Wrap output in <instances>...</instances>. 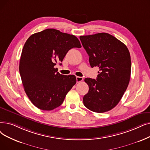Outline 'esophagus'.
I'll list each match as a JSON object with an SVG mask.
<instances>
[{"label":"esophagus","instance_id":"1","mask_svg":"<svg viewBox=\"0 0 150 150\" xmlns=\"http://www.w3.org/2000/svg\"><path fill=\"white\" fill-rule=\"evenodd\" d=\"M76 79L77 83H80L83 80V78L81 76H76Z\"/></svg>","mask_w":150,"mask_h":150}]
</instances>
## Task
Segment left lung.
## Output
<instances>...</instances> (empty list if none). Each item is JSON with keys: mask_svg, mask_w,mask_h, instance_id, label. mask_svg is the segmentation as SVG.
Instances as JSON below:
<instances>
[{"mask_svg": "<svg viewBox=\"0 0 150 150\" xmlns=\"http://www.w3.org/2000/svg\"><path fill=\"white\" fill-rule=\"evenodd\" d=\"M83 47L89 56L91 67H98L96 80L86 78L88 93L84 105L96 113L113 108L126 91L131 78V60L126 45L107 33L80 36Z\"/></svg>", "mask_w": 150, "mask_h": 150, "instance_id": "left-lung-1", "label": "left lung"}]
</instances>
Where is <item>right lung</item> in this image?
<instances>
[{"instance_id":"right-lung-1","label":"right lung","mask_w":150,"mask_h":150,"mask_svg":"<svg viewBox=\"0 0 150 150\" xmlns=\"http://www.w3.org/2000/svg\"><path fill=\"white\" fill-rule=\"evenodd\" d=\"M81 47L75 35L54 29L29 37L22 50L19 69L25 92L36 107L49 111L62 103L76 79L74 75L60 74L54 66L63 61L70 49Z\"/></svg>"}]
</instances>
